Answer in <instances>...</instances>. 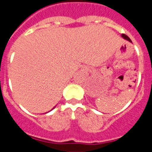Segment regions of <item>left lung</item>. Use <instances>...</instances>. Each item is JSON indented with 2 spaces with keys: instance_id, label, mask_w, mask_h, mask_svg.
I'll list each match as a JSON object with an SVG mask.
<instances>
[{
  "instance_id": "obj_1",
  "label": "left lung",
  "mask_w": 152,
  "mask_h": 152,
  "mask_svg": "<svg viewBox=\"0 0 152 152\" xmlns=\"http://www.w3.org/2000/svg\"><path fill=\"white\" fill-rule=\"evenodd\" d=\"M121 37H122L123 38H124V39H127V40L130 41V42H132L131 39H130V38H129L127 36V35H125V34H121Z\"/></svg>"
}]
</instances>
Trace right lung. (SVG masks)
Segmentation results:
<instances>
[{
    "mask_svg": "<svg viewBox=\"0 0 152 152\" xmlns=\"http://www.w3.org/2000/svg\"><path fill=\"white\" fill-rule=\"evenodd\" d=\"M54 108H55V107H54ZM54 108H53V109H54Z\"/></svg>",
    "mask_w": 152,
    "mask_h": 152,
    "instance_id": "obj_1",
    "label": "right lung"
}]
</instances>
